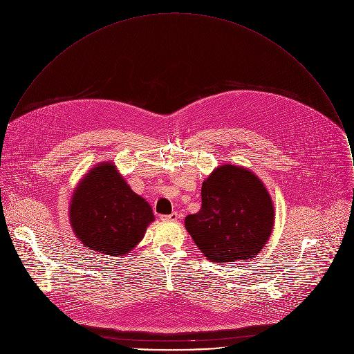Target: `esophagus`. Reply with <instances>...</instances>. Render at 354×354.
I'll return each instance as SVG.
<instances>
[{
	"mask_svg": "<svg viewBox=\"0 0 354 354\" xmlns=\"http://www.w3.org/2000/svg\"><path fill=\"white\" fill-rule=\"evenodd\" d=\"M177 218H178L177 212H171L169 215H160L162 221H177Z\"/></svg>",
	"mask_w": 354,
	"mask_h": 354,
	"instance_id": "1",
	"label": "esophagus"
}]
</instances>
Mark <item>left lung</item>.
Here are the masks:
<instances>
[{"label":"left lung","mask_w":354,"mask_h":354,"mask_svg":"<svg viewBox=\"0 0 354 354\" xmlns=\"http://www.w3.org/2000/svg\"><path fill=\"white\" fill-rule=\"evenodd\" d=\"M274 207L252 171L225 165L202 185V207L185 218L196 247L214 263L252 259L270 239Z\"/></svg>","instance_id":"8db88e82"}]
</instances>
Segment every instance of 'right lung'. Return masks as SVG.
Returning <instances> with one entry per match:
<instances>
[{
	"label": "right lung",
	"mask_w": 354,
	"mask_h": 354,
	"mask_svg": "<svg viewBox=\"0 0 354 354\" xmlns=\"http://www.w3.org/2000/svg\"><path fill=\"white\" fill-rule=\"evenodd\" d=\"M69 218L88 250L118 256L140 243L153 214L151 205L129 188L111 163H102L76 188Z\"/></svg>",
	"instance_id": "1"
}]
</instances>
